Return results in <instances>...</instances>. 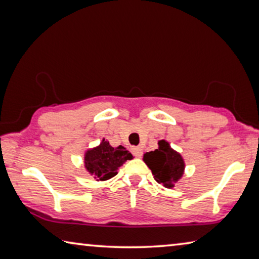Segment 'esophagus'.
I'll use <instances>...</instances> for the list:
<instances>
[{
  "instance_id": "1",
  "label": "esophagus",
  "mask_w": 259,
  "mask_h": 259,
  "mask_svg": "<svg viewBox=\"0 0 259 259\" xmlns=\"http://www.w3.org/2000/svg\"><path fill=\"white\" fill-rule=\"evenodd\" d=\"M131 152L134 153V155L136 157H140L143 154V151H142V148H140V147H133V148H131Z\"/></svg>"
}]
</instances>
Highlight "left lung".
I'll return each mask as SVG.
<instances>
[{
	"label": "left lung",
	"mask_w": 259,
	"mask_h": 259,
	"mask_svg": "<svg viewBox=\"0 0 259 259\" xmlns=\"http://www.w3.org/2000/svg\"><path fill=\"white\" fill-rule=\"evenodd\" d=\"M143 160L152 170L155 181L166 188L174 187L185 169L182 155L174 151L165 140H160L157 150L145 153Z\"/></svg>",
	"instance_id": "left-lung-1"
}]
</instances>
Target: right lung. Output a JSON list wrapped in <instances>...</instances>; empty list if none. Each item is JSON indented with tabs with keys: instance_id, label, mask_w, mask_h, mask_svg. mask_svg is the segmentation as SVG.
<instances>
[{
	"instance_id": "right-lung-1",
	"label": "right lung",
	"mask_w": 259,
	"mask_h": 259,
	"mask_svg": "<svg viewBox=\"0 0 259 259\" xmlns=\"http://www.w3.org/2000/svg\"><path fill=\"white\" fill-rule=\"evenodd\" d=\"M133 154L123 146L112 147L103 139L100 145L88 150L84 155V165L97 181H107L117 174V169L126 160L133 159Z\"/></svg>"
}]
</instances>
